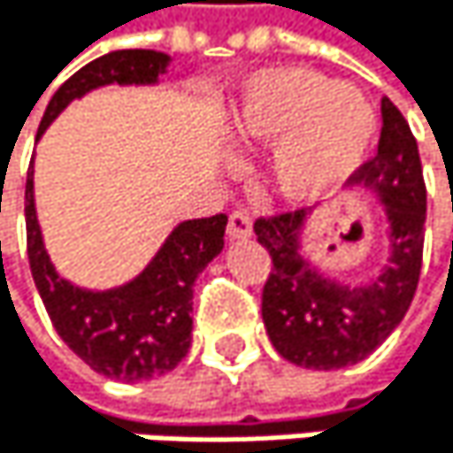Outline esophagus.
<instances>
[{"instance_id":"1","label":"esophagus","mask_w":453,"mask_h":453,"mask_svg":"<svg viewBox=\"0 0 453 453\" xmlns=\"http://www.w3.org/2000/svg\"><path fill=\"white\" fill-rule=\"evenodd\" d=\"M226 232H229V237H232V240L251 237V232H254L251 213H248L245 208H240V211H232V216H229V224H226Z\"/></svg>"}]
</instances>
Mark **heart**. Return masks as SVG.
I'll list each match as a JSON object with an SVG mask.
<instances>
[{
  "label": "heart",
  "mask_w": 453,
  "mask_h": 453,
  "mask_svg": "<svg viewBox=\"0 0 453 453\" xmlns=\"http://www.w3.org/2000/svg\"><path fill=\"white\" fill-rule=\"evenodd\" d=\"M242 142L275 145L270 175L297 199L316 196L343 180L370 145L375 119L359 88L332 83L305 66H275L245 86L234 110Z\"/></svg>",
  "instance_id": "heart-1"
}]
</instances>
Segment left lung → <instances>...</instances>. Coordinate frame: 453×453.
Returning <instances> with one entry per match:
<instances>
[{
	"instance_id": "left-lung-1",
	"label": "left lung",
	"mask_w": 453,
	"mask_h": 453,
	"mask_svg": "<svg viewBox=\"0 0 453 453\" xmlns=\"http://www.w3.org/2000/svg\"><path fill=\"white\" fill-rule=\"evenodd\" d=\"M378 153L359 167L392 224V265L367 288L351 291L308 270L297 257L305 211H283L254 221L273 270L262 288V319L275 351L308 370H337L370 357L408 313L421 275L426 186L416 137L403 112L383 99Z\"/></svg>"
}]
</instances>
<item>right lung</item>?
<instances>
[{
	"instance_id": "right-lung-1",
	"label": "right lung",
	"mask_w": 453,
	"mask_h": 453,
	"mask_svg": "<svg viewBox=\"0 0 453 453\" xmlns=\"http://www.w3.org/2000/svg\"><path fill=\"white\" fill-rule=\"evenodd\" d=\"M170 56L156 50H112L88 61L58 86L37 137L73 99L104 83H153ZM226 216L180 224L140 278L112 291H86L53 270L35 213V180L27 175V251L32 278L58 337L91 370L116 380L159 378L180 365L191 346L194 280L224 248Z\"/></svg>"
}]
</instances>
